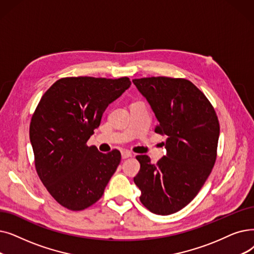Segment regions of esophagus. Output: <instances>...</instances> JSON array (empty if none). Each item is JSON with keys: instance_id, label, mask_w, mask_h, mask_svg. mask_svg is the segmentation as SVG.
Wrapping results in <instances>:
<instances>
[{"instance_id": "obj_1", "label": "esophagus", "mask_w": 254, "mask_h": 254, "mask_svg": "<svg viewBox=\"0 0 254 254\" xmlns=\"http://www.w3.org/2000/svg\"><path fill=\"white\" fill-rule=\"evenodd\" d=\"M131 156H133V154H131V152L128 150L121 151V157H123V159H127V158H130Z\"/></svg>"}]
</instances>
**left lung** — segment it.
<instances>
[{
  "label": "left lung",
  "instance_id": "8db88e82",
  "mask_svg": "<svg viewBox=\"0 0 254 254\" xmlns=\"http://www.w3.org/2000/svg\"><path fill=\"white\" fill-rule=\"evenodd\" d=\"M146 97L166 135L167 154L151 164L139 154L140 170L134 178L140 201L157 215H171L189 204L211 174L217 159L219 120L206 96L189 80L151 76L133 80Z\"/></svg>",
  "mask_w": 254,
  "mask_h": 254
}]
</instances>
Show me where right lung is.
<instances>
[{
    "mask_svg": "<svg viewBox=\"0 0 254 254\" xmlns=\"http://www.w3.org/2000/svg\"><path fill=\"white\" fill-rule=\"evenodd\" d=\"M130 86L119 79L68 76L42 95L30 123L35 169L54 199L71 211H82L103 196L121 160L88 146L103 113Z\"/></svg>",
    "mask_w": 254,
    "mask_h": 254,
    "instance_id": "obj_1",
    "label": "right lung"
}]
</instances>
